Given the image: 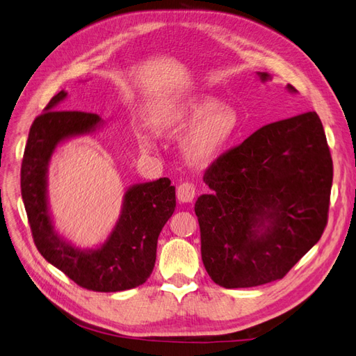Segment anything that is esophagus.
<instances>
[{
    "label": "esophagus",
    "instance_id": "obj_1",
    "mask_svg": "<svg viewBox=\"0 0 356 356\" xmlns=\"http://www.w3.org/2000/svg\"><path fill=\"white\" fill-rule=\"evenodd\" d=\"M196 196V187L190 182H182L177 188V197L181 203H190Z\"/></svg>",
    "mask_w": 356,
    "mask_h": 356
}]
</instances>
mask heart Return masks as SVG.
<instances>
[{
    "mask_svg": "<svg viewBox=\"0 0 356 356\" xmlns=\"http://www.w3.org/2000/svg\"><path fill=\"white\" fill-rule=\"evenodd\" d=\"M156 135L179 139L188 131L184 157L193 168H208L233 143L241 129V115L236 106L218 102L209 95H193L169 104L153 118ZM138 143L143 149H153L154 139L141 135Z\"/></svg>",
    "mask_w": 356,
    "mask_h": 356,
    "instance_id": "heart-1",
    "label": "heart"
}]
</instances>
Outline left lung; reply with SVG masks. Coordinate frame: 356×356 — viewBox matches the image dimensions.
<instances>
[{
  "instance_id": "left-lung-1",
  "label": "left lung",
  "mask_w": 356,
  "mask_h": 356,
  "mask_svg": "<svg viewBox=\"0 0 356 356\" xmlns=\"http://www.w3.org/2000/svg\"><path fill=\"white\" fill-rule=\"evenodd\" d=\"M286 90L297 93L291 84ZM203 181L211 193L197 197L195 212L212 281L250 288L284 277L327 225L332 160L318 114L258 129L212 163Z\"/></svg>"
}]
</instances>
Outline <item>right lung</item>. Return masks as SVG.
<instances>
[{"label": "right lung", "mask_w": 356, "mask_h": 356, "mask_svg": "<svg viewBox=\"0 0 356 356\" xmlns=\"http://www.w3.org/2000/svg\"><path fill=\"white\" fill-rule=\"evenodd\" d=\"M68 93L53 96L32 123L20 170V188L40 254L70 279L98 293H118L143 285L156 263L157 239L177 207L169 178L129 187L118 220L102 243L80 248L55 229L49 204V165L56 148L68 139L93 135L104 120L98 114L62 111Z\"/></svg>", "instance_id": "obj_1"}]
</instances>
